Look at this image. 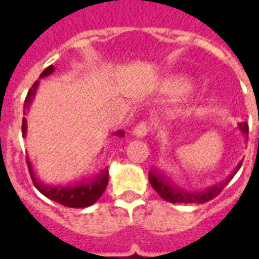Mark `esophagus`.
I'll list each match as a JSON object with an SVG mask.
<instances>
[{"mask_svg": "<svg viewBox=\"0 0 259 259\" xmlns=\"http://www.w3.org/2000/svg\"><path fill=\"white\" fill-rule=\"evenodd\" d=\"M148 132H150V126L147 122H140L135 127V135L137 137H144V136L148 135Z\"/></svg>", "mask_w": 259, "mask_h": 259, "instance_id": "obj_1", "label": "esophagus"}]
</instances>
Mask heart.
<instances>
[{"label":"heart","instance_id":"obj_1","mask_svg":"<svg viewBox=\"0 0 259 259\" xmlns=\"http://www.w3.org/2000/svg\"><path fill=\"white\" fill-rule=\"evenodd\" d=\"M186 83L183 80H170L165 84V89L170 93H179V91L185 90L186 89Z\"/></svg>","mask_w":259,"mask_h":259}]
</instances>
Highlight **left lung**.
Wrapping results in <instances>:
<instances>
[{"label": "left lung", "instance_id": "1", "mask_svg": "<svg viewBox=\"0 0 259 259\" xmlns=\"http://www.w3.org/2000/svg\"><path fill=\"white\" fill-rule=\"evenodd\" d=\"M240 130L244 133L245 137L248 136V124L245 122L240 123ZM241 163L243 162H240L239 166L236 168V172L240 169ZM236 172L230 175L226 182H223V183L215 186V187H211V189H208L205 191H201V193H189V191L180 190L176 186L172 185L169 180L165 179L162 175L157 174V172H150L148 178H150V183H151L152 189L168 202H172V204H204V202L213 200L217 195L221 194V191L232 180Z\"/></svg>", "mask_w": 259, "mask_h": 259}]
</instances>
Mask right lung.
<instances>
[{
    "instance_id": "obj_1",
    "label": "right lung",
    "mask_w": 259,
    "mask_h": 259,
    "mask_svg": "<svg viewBox=\"0 0 259 259\" xmlns=\"http://www.w3.org/2000/svg\"><path fill=\"white\" fill-rule=\"evenodd\" d=\"M54 72V66H48L41 74H40V79L44 77V76H48L50 73ZM38 85V81H34V84L31 85L30 90L27 93L25 100V107H23V113L27 112L29 109V105H30L33 97L36 94V89ZM26 118H23L22 120V135H26ZM119 136H123L122 132H119ZM26 162H27V168H29V174H30V178L33 180V185L36 186V189L40 193L46 195L50 200L58 202L61 205L69 206V208H85V206L93 205L96 202L101 194L104 193V190L107 189L108 185V172L104 170L102 174H100L97 178H94L90 182H85V183H79V185H74L72 187H53V186H46L40 183L38 180L34 178V172L31 169V165L29 162V159L26 158Z\"/></svg>"
}]
</instances>
